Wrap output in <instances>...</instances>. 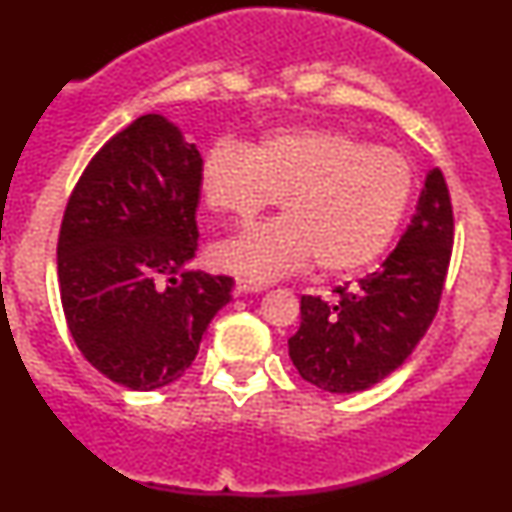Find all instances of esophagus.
Instances as JSON below:
<instances>
[{"label":"esophagus","mask_w":512,"mask_h":512,"mask_svg":"<svg viewBox=\"0 0 512 512\" xmlns=\"http://www.w3.org/2000/svg\"><path fill=\"white\" fill-rule=\"evenodd\" d=\"M267 289V284H262V281H250V279H238L236 281V293H262Z\"/></svg>","instance_id":"34e87169"}]
</instances>
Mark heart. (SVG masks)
Returning a JSON list of instances; mask_svg holds the SVG:
<instances>
[{"label": "heart", "mask_w": 512, "mask_h": 512, "mask_svg": "<svg viewBox=\"0 0 512 512\" xmlns=\"http://www.w3.org/2000/svg\"><path fill=\"white\" fill-rule=\"evenodd\" d=\"M199 190L211 214L240 223L279 199L284 216L211 250L219 269L269 281L313 260L325 276L373 264L407 214L414 178L397 151L339 129L289 127L250 149L216 142L199 168Z\"/></svg>", "instance_id": "obj_1"}]
</instances>
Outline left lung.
<instances>
[{"label": "left lung", "instance_id": "8db88e82", "mask_svg": "<svg viewBox=\"0 0 512 512\" xmlns=\"http://www.w3.org/2000/svg\"><path fill=\"white\" fill-rule=\"evenodd\" d=\"M452 204L440 168L378 272L337 286L332 301L301 298L289 356L303 380L334 395L373 387L407 361L438 313L452 255Z\"/></svg>", "mask_w": 512, "mask_h": 512}]
</instances>
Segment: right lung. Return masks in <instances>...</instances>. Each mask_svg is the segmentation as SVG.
<instances>
[{
    "instance_id": "1",
    "label": "right lung",
    "mask_w": 512,
    "mask_h": 512,
    "mask_svg": "<svg viewBox=\"0 0 512 512\" xmlns=\"http://www.w3.org/2000/svg\"><path fill=\"white\" fill-rule=\"evenodd\" d=\"M202 156L163 115H142L91 158L57 240L76 346L105 378L149 392L178 380L231 301V276L187 269L197 252Z\"/></svg>"
}]
</instances>
